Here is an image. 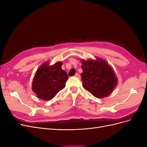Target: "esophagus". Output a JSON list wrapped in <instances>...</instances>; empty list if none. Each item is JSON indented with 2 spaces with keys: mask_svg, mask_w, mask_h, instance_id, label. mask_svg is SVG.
Instances as JSON below:
<instances>
[{
  "mask_svg": "<svg viewBox=\"0 0 147 147\" xmlns=\"http://www.w3.org/2000/svg\"><path fill=\"white\" fill-rule=\"evenodd\" d=\"M75 76L77 78H80V76L79 74H78V73H77L76 74H75Z\"/></svg>",
  "mask_w": 147,
  "mask_h": 147,
  "instance_id": "34e87169",
  "label": "esophagus"
}]
</instances>
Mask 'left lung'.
Masks as SVG:
<instances>
[{
	"label": "left lung",
	"mask_w": 147,
	"mask_h": 147,
	"mask_svg": "<svg viewBox=\"0 0 147 147\" xmlns=\"http://www.w3.org/2000/svg\"><path fill=\"white\" fill-rule=\"evenodd\" d=\"M81 62L83 69L81 76L84 88L97 98L109 96L118 83L112 68L100 58Z\"/></svg>",
	"instance_id": "8db88e82"
}]
</instances>
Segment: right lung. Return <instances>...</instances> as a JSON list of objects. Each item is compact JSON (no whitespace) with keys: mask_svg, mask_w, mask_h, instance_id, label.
I'll return each mask as SVG.
<instances>
[{"mask_svg":"<svg viewBox=\"0 0 147 147\" xmlns=\"http://www.w3.org/2000/svg\"><path fill=\"white\" fill-rule=\"evenodd\" d=\"M62 65L61 62L53 65L45 63L37 70L32 81V90L38 98L50 100L65 88L69 77L65 71L62 69Z\"/></svg>","mask_w":147,"mask_h":147,"instance_id":"right-lung-1","label":"right lung"}]
</instances>
